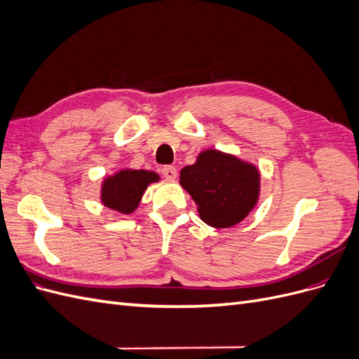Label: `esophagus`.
I'll return each instance as SVG.
<instances>
[{
  "label": "esophagus",
  "instance_id": "34e87169",
  "mask_svg": "<svg viewBox=\"0 0 359 359\" xmlns=\"http://www.w3.org/2000/svg\"><path fill=\"white\" fill-rule=\"evenodd\" d=\"M161 173L166 180H175L178 172H177V168H173V166H163Z\"/></svg>",
  "mask_w": 359,
  "mask_h": 359
}]
</instances>
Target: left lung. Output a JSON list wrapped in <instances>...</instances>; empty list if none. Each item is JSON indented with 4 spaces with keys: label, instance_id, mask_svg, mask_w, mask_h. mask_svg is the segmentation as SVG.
<instances>
[{
    "label": "left lung",
    "instance_id": "1",
    "mask_svg": "<svg viewBox=\"0 0 359 359\" xmlns=\"http://www.w3.org/2000/svg\"><path fill=\"white\" fill-rule=\"evenodd\" d=\"M180 180L196 202L201 219L212 227L235 226L257 202L259 170L217 149L203 151L194 165L182 168Z\"/></svg>",
    "mask_w": 359,
    "mask_h": 359
}]
</instances>
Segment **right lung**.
I'll return each mask as SVG.
<instances>
[{
  "label": "right lung",
  "mask_w": 359,
  "mask_h": 359,
  "mask_svg": "<svg viewBox=\"0 0 359 359\" xmlns=\"http://www.w3.org/2000/svg\"><path fill=\"white\" fill-rule=\"evenodd\" d=\"M156 181H158L156 172L128 169L121 170L116 175L104 180L102 202L107 208L123 214H130L137 208L148 184Z\"/></svg>",
  "instance_id": "obj_1"
}]
</instances>
